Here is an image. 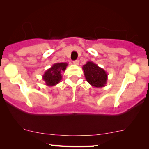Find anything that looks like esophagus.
<instances>
[{
	"mask_svg": "<svg viewBox=\"0 0 149 149\" xmlns=\"http://www.w3.org/2000/svg\"><path fill=\"white\" fill-rule=\"evenodd\" d=\"M73 64H75V65H78V64H79V61H78V60L73 61Z\"/></svg>",
	"mask_w": 149,
	"mask_h": 149,
	"instance_id": "obj_1",
	"label": "esophagus"
}]
</instances>
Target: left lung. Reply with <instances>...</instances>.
<instances>
[{
  "mask_svg": "<svg viewBox=\"0 0 149 149\" xmlns=\"http://www.w3.org/2000/svg\"><path fill=\"white\" fill-rule=\"evenodd\" d=\"M83 71L85 79L92 87L100 88L106 86L108 80L107 72L93 61H88L83 65Z\"/></svg>",
  "mask_w": 149,
  "mask_h": 149,
  "instance_id": "left-lung-1",
  "label": "left lung"
}]
</instances>
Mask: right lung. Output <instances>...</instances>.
I'll return each mask as SVG.
<instances>
[{
    "label": "right lung",
    "instance_id": "add662e5",
    "mask_svg": "<svg viewBox=\"0 0 149 149\" xmlns=\"http://www.w3.org/2000/svg\"><path fill=\"white\" fill-rule=\"evenodd\" d=\"M68 64L66 62L56 63L44 73L42 80L47 86L51 87L56 85L62 79V72H64Z\"/></svg>",
    "mask_w": 149,
    "mask_h": 149
}]
</instances>
